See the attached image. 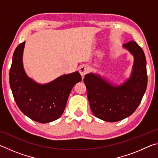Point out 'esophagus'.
I'll list each match as a JSON object with an SVG mask.
<instances>
[{"label": "esophagus", "mask_w": 158, "mask_h": 158, "mask_svg": "<svg viewBox=\"0 0 158 158\" xmlns=\"http://www.w3.org/2000/svg\"><path fill=\"white\" fill-rule=\"evenodd\" d=\"M89 68H88V67H86V66H84V65L81 66L79 69V73L82 77H84L85 74H86L88 73H89Z\"/></svg>", "instance_id": "obj_1"}]
</instances>
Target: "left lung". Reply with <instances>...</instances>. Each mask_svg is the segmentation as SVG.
Returning a JSON list of instances; mask_svg holds the SVG:
<instances>
[{"label": "left lung", "mask_w": 158, "mask_h": 158, "mask_svg": "<svg viewBox=\"0 0 158 158\" xmlns=\"http://www.w3.org/2000/svg\"><path fill=\"white\" fill-rule=\"evenodd\" d=\"M123 47L134 56L132 74L123 84L112 85L93 73L84 76L90 109L96 117L105 121H119L132 115L146 90L148 77L143 49L135 41Z\"/></svg>", "instance_id": "1"}]
</instances>
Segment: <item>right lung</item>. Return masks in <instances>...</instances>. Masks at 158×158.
Instances as JSON below:
<instances>
[{"label":"right lung","instance_id":"right-lung-1","mask_svg":"<svg viewBox=\"0 0 158 158\" xmlns=\"http://www.w3.org/2000/svg\"><path fill=\"white\" fill-rule=\"evenodd\" d=\"M25 42L18 45L10 70V85L20 110L31 119L46 123L59 118L66 106L71 90L81 81L79 72L60 76L52 82L40 84L29 78L23 69Z\"/></svg>","mask_w":158,"mask_h":158}]
</instances>
